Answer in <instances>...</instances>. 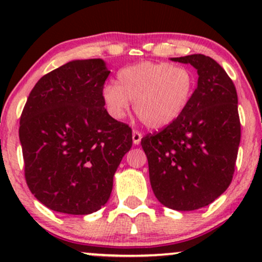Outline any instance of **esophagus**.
Instances as JSON below:
<instances>
[{"instance_id": "obj_1", "label": "esophagus", "mask_w": 262, "mask_h": 262, "mask_svg": "<svg viewBox=\"0 0 262 262\" xmlns=\"http://www.w3.org/2000/svg\"><path fill=\"white\" fill-rule=\"evenodd\" d=\"M141 138H143V135H141L140 132L138 130H133V143L135 144V145H139L140 141H141Z\"/></svg>"}]
</instances>
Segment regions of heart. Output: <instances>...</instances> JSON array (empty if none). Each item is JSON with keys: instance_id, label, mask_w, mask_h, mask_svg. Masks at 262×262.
I'll use <instances>...</instances> for the list:
<instances>
[{"instance_id": "b5f03b06", "label": "heart", "mask_w": 262, "mask_h": 262, "mask_svg": "<svg viewBox=\"0 0 262 262\" xmlns=\"http://www.w3.org/2000/svg\"><path fill=\"white\" fill-rule=\"evenodd\" d=\"M197 80L191 69L170 62L143 61L125 66L116 83L102 89V101L114 119L124 118L134 101V112L146 127L164 128L188 107Z\"/></svg>"}]
</instances>
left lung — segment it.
I'll use <instances>...</instances> for the list:
<instances>
[{
  "mask_svg": "<svg viewBox=\"0 0 262 262\" xmlns=\"http://www.w3.org/2000/svg\"><path fill=\"white\" fill-rule=\"evenodd\" d=\"M191 64L198 82L175 122L141 139L151 188L175 210L208 206L229 187L240 143L235 86L215 60L202 54L172 58Z\"/></svg>",
  "mask_w": 262,
  "mask_h": 262,
  "instance_id": "8db88e82",
  "label": "left lung"
}]
</instances>
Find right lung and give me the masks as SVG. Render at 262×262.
<instances>
[{"mask_svg":"<svg viewBox=\"0 0 262 262\" xmlns=\"http://www.w3.org/2000/svg\"><path fill=\"white\" fill-rule=\"evenodd\" d=\"M102 59L73 60L44 75L19 122L27 185L48 208L86 215L107 203L113 176L130 150L132 129L102 101Z\"/></svg>","mask_w":262,"mask_h":262,"instance_id":"obj_1","label":"right lung"}]
</instances>
